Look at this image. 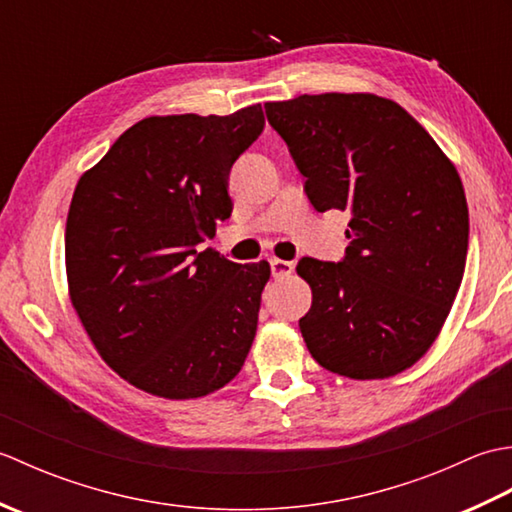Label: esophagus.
I'll use <instances>...</instances> for the list:
<instances>
[{"instance_id":"1","label":"esophagus","mask_w":512,"mask_h":512,"mask_svg":"<svg viewBox=\"0 0 512 512\" xmlns=\"http://www.w3.org/2000/svg\"><path fill=\"white\" fill-rule=\"evenodd\" d=\"M270 273L275 279H286L295 273V266L292 262H284V259H270Z\"/></svg>"}]
</instances>
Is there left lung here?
Wrapping results in <instances>:
<instances>
[{
    "mask_svg": "<svg viewBox=\"0 0 512 512\" xmlns=\"http://www.w3.org/2000/svg\"><path fill=\"white\" fill-rule=\"evenodd\" d=\"M314 209L352 215L339 264L303 257L312 306L299 330L314 361L378 380L429 352L462 284L469 206L453 162L416 118L369 92L266 103Z\"/></svg>",
    "mask_w": 512,
    "mask_h": 512,
    "instance_id": "left-lung-1",
    "label": "left lung"
}]
</instances>
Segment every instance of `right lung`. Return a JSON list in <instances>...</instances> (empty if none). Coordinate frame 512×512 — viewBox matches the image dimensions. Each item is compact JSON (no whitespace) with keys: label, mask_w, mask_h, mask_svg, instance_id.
I'll return each mask as SVG.
<instances>
[{"label":"right lung","mask_w":512,"mask_h":512,"mask_svg":"<svg viewBox=\"0 0 512 512\" xmlns=\"http://www.w3.org/2000/svg\"><path fill=\"white\" fill-rule=\"evenodd\" d=\"M262 129L259 103L149 116L76 182L65 222L72 308L103 361L151 396H209L253 345L268 262L242 266L200 244L231 217L228 173Z\"/></svg>","instance_id":"add662e5"}]
</instances>
